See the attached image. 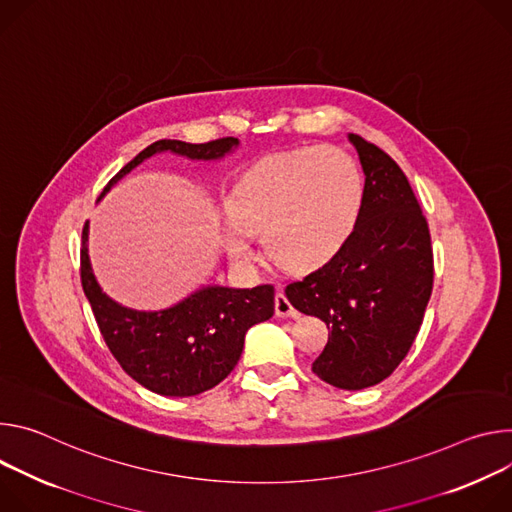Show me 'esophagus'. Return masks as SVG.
<instances>
[{"mask_svg": "<svg viewBox=\"0 0 512 512\" xmlns=\"http://www.w3.org/2000/svg\"><path fill=\"white\" fill-rule=\"evenodd\" d=\"M274 311L278 317H297L299 315V311L291 305V301L282 291H278L274 297Z\"/></svg>", "mask_w": 512, "mask_h": 512, "instance_id": "1", "label": "esophagus"}]
</instances>
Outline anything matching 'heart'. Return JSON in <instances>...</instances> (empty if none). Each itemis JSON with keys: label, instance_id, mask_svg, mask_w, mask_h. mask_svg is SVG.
I'll return each instance as SVG.
<instances>
[{"label": "heart", "instance_id": "b5f03b06", "mask_svg": "<svg viewBox=\"0 0 512 512\" xmlns=\"http://www.w3.org/2000/svg\"><path fill=\"white\" fill-rule=\"evenodd\" d=\"M364 201L358 162L329 144L301 146L258 162L230 197L236 223L225 246L236 260L254 254L248 232H264L270 256L289 268H311L333 256L354 232Z\"/></svg>", "mask_w": 512, "mask_h": 512}]
</instances>
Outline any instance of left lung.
Masks as SVG:
<instances>
[{
    "label": "left lung",
    "instance_id": "1",
    "mask_svg": "<svg viewBox=\"0 0 512 512\" xmlns=\"http://www.w3.org/2000/svg\"><path fill=\"white\" fill-rule=\"evenodd\" d=\"M350 140L366 175L358 223L342 248L285 293L331 331L313 372L360 390L388 378L409 354L433 289V248L399 164L358 134Z\"/></svg>",
    "mask_w": 512,
    "mask_h": 512
}]
</instances>
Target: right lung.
<instances>
[{"instance_id":"right-lung-1","label":"right lung","mask_w":512,"mask_h":512,"mask_svg":"<svg viewBox=\"0 0 512 512\" xmlns=\"http://www.w3.org/2000/svg\"><path fill=\"white\" fill-rule=\"evenodd\" d=\"M234 146H238V138L232 136L205 144L158 140L130 160L101 195L156 152L211 160ZM81 240V285L105 344L128 376L156 394L195 396L217 386L236 368L246 331L274 313L272 285L254 289L207 287L158 313L132 311L101 293L87 254V221Z\"/></svg>"}]
</instances>
